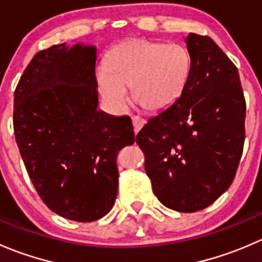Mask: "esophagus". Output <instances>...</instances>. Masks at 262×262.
Masks as SVG:
<instances>
[{
	"label": "esophagus",
	"instance_id": "esophagus-1",
	"mask_svg": "<svg viewBox=\"0 0 262 262\" xmlns=\"http://www.w3.org/2000/svg\"><path fill=\"white\" fill-rule=\"evenodd\" d=\"M132 121H133V126H134V133H138L139 130H141L142 126L144 125V123H146V120H144L143 118H141V116H132Z\"/></svg>",
	"mask_w": 262,
	"mask_h": 262
}]
</instances>
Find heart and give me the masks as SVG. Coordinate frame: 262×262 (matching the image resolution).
<instances>
[{
    "instance_id": "heart-1",
    "label": "heart",
    "mask_w": 262,
    "mask_h": 262,
    "mask_svg": "<svg viewBox=\"0 0 262 262\" xmlns=\"http://www.w3.org/2000/svg\"><path fill=\"white\" fill-rule=\"evenodd\" d=\"M189 52L179 44L144 39L124 41L107 54L96 72L100 92L112 109L121 110L132 86L134 100L149 112H160L181 96L190 73Z\"/></svg>"
}]
</instances>
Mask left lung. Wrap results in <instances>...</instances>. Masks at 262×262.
<instances>
[{"instance_id": "obj_1", "label": "left lung", "mask_w": 262, "mask_h": 262, "mask_svg": "<svg viewBox=\"0 0 262 262\" xmlns=\"http://www.w3.org/2000/svg\"><path fill=\"white\" fill-rule=\"evenodd\" d=\"M181 96L137 134L144 168L165 207L192 213L233 182L244 152L246 101L238 70L209 36L189 34Z\"/></svg>"}]
</instances>
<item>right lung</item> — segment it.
Wrapping results in <instances>:
<instances>
[{
    "mask_svg": "<svg viewBox=\"0 0 262 262\" xmlns=\"http://www.w3.org/2000/svg\"><path fill=\"white\" fill-rule=\"evenodd\" d=\"M96 48L53 46L34 55L15 90L14 130L44 204L63 218L94 222L118 195L116 156L134 143L129 116L97 110Z\"/></svg>",
    "mask_w": 262,
    "mask_h": 262,
    "instance_id": "obj_1",
    "label": "right lung"
}]
</instances>
